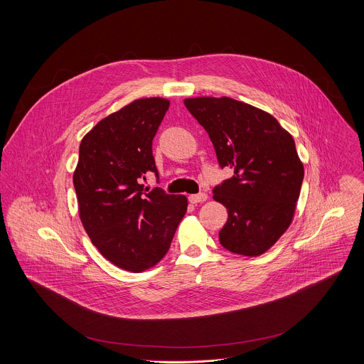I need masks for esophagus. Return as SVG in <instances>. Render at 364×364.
<instances>
[{
    "mask_svg": "<svg viewBox=\"0 0 364 364\" xmlns=\"http://www.w3.org/2000/svg\"><path fill=\"white\" fill-rule=\"evenodd\" d=\"M189 200H191V203H202V202L208 200V195L205 192H200V193H196V195H191Z\"/></svg>",
    "mask_w": 364,
    "mask_h": 364,
    "instance_id": "obj_1",
    "label": "esophagus"
}]
</instances>
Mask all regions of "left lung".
<instances>
[{"mask_svg":"<svg viewBox=\"0 0 364 364\" xmlns=\"http://www.w3.org/2000/svg\"><path fill=\"white\" fill-rule=\"evenodd\" d=\"M185 106L205 127L221 168L234 176L213 189L228 210L218 232L232 254L258 257L289 228L304 179L293 137L269 113L227 97L189 98Z\"/></svg>","mask_w":364,"mask_h":364,"instance_id":"1","label":"left lung"}]
</instances>
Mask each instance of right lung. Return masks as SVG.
<instances>
[{"label":"right lung","instance_id":"right-lung-1","mask_svg":"<svg viewBox=\"0 0 364 364\" xmlns=\"http://www.w3.org/2000/svg\"><path fill=\"white\" fill-rule=\"evenodd\" d=\"M169 107L162 98L137 100L102 119L81 141L73 176L80 217L105 258L143 272L168 252L188 199L144 189L153 172V139Z\"/></svg>","mask_w":364,"mask_h":364}]
</instances>
